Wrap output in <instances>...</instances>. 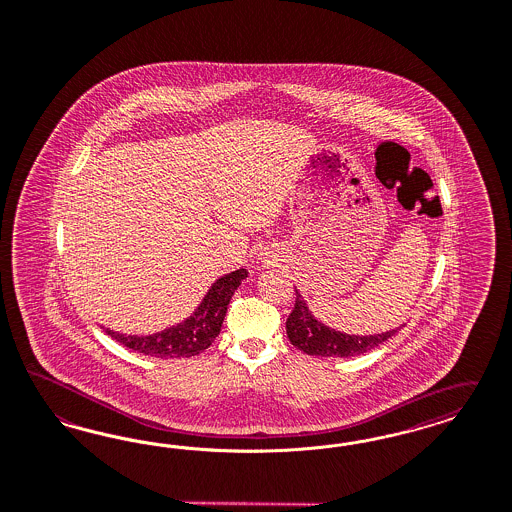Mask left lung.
I'll use <instances>...</instances> for the list:
<instances>
[{
	"label": "left lung",
	"instance_id": "8db88e82",
	"mask_svg": "<svg viewBox=\"0 0 512 512\" xmlns=\"http://www.w3.org/2000/svg\"><path fill=\"white\" fill-rule=\"evenodd\" d=\"M297 299L295 308L289 314L285 329L291 344L299 348L300 352L319 357H353L361 353L371 352L372 348L380 346L397 331H386L382 335L357 336L346 335L335 329H329L321 321L312 316L302 295L295 289Z\"/></svg>",
	"mask_w": 512,
	"mask_h": 512
}]
</instances>
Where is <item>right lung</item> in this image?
I'll return each instance as SVG.
<instances>
[{
	"instance_id": "right-lung-1",
	"label": "right lung",
	"mask_w": 512,
	"mask_h": 512,
	"mask_svg": "<svg viewBox=\"0 0 512 512\" xmlns=\"http://www.w3.org/2000/svg\"><path fill=\"white\" fill-rule=\"evenodd\" d=\"M247 278L246 268L234 270L213 283L208 295L200 302L193 316L170 329L149 336L121 335L106 329L107 335L121 342L132 352L143 353L149 357H193L212 346L219 335L227 306L242 280Z\"/></svg>"
}]
</instances>
